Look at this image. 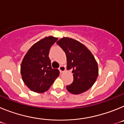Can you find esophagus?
<instances>
[{"instance_id": "34e87169", "label": "esophagus", "mask_w": 124, "mask_h": 124, "mask_svg": "<svg viewBox=\"0 0 124 124\" xmlns=\"http://www.w3.org/2000/svg\"><path fill=\"white\" fill-rule=\"evenodd\" d=\"M58 69H59V70H60V73H63V72L65 71H66V68L64 67V66H63V65L60 66V68H59Z\"/></svg>"}]
</instances>
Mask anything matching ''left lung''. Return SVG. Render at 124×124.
<instances>
[{"label": "left lung", "instance_id": "obj_1", "mask_svg": "<svg viewBox=\"0 0 124 124\" xmlns=\"http://www.w3.org/2000/svg\"><path fill=\"white\" fill-rule=\"evenodd\" d=\"M65 52L67 70H71L73 82L66 86L73 94L86 91L94 84L99 74L98 64L94 56L86 46L73 38L63 37L56 42Z\"/></svg>", "mask_w": 124, "mask_h": 124}]
</instances>
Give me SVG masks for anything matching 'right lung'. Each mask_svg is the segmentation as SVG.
I'll return each instance as SVG.
<instances>
[{
    "label": "right lung",
    "mask_w": 124,
    "mask_h": 124,
    "mask_svg": "<svg viewBox=\"0 0 124 124\" xmlns=\"http://www.w3.org/2000/svg\"><path fill=\"white\" fill-rule=\"evenodd\" d=\"M57 40L53 36L41 39L31 46L22 61V78L32 91L45 93L60 75L58 70L51 68L48 56L50 48Z\"/></svg>",
    "instance_id": "add662e5"
}]
</instances>
